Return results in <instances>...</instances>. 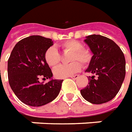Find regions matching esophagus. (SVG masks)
Wrapping results in <instances>:
<instances>
[{
	"label": "esophagus",
	"mask_w": 132,
	"mask_h": 132,
	"mask_svg": "<svg viewBox=\"0 0 132 132\" xmlns=\"http://www.w3.org/2000/svg\"><path fill=\"white\" fill-rule=\"evenodd\" d=\"M79 77V75H74V76H70V78L73 79H77Z\"/></svg>",
	"instance_id": "1"
}]
</instances>
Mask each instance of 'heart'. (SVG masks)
Masks as SVG:
<instances>
[{
	"label": "heart",
	"instance_id": "heart-1",
	"mask_svg": "<svg viewBox=\"0 0 132 132\" xmlns=\"http://www.w3.org/2000/svg\"><path fill=\"white\" fill-rule=\"evenodd\" d=\"M63 53H70L68 56V64L59 66L53 71L54 76L58 79H64L79 72L81 68L80 62L84 65L90 62L92 53L87 48H83L81 43L77 40H68L59 45ZM46 63L51 68H56L61 61V56L53 47L48 48L44 54Z\"/></svg>",
	"mask_w": 132,
	"mask_h": 132
}]
</instances>
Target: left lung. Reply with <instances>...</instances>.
<instances>
[{"instance_id": "obj_1", "label": "left lung", "mask_w": 132, "mask_h": 132, "mask_svg": "<svg viewBox=\"0 0 132 132\" xmlns=\"http://www.w3.org/2000/svg\"><path fill=\"white\" fill-rule=\"evenodd\" d=\"M84 42L93 53L86 72L93 76L89 77L88 85L81 89V94L92 104L106 103L115 97L123 82L124 54L113 40L101 35L87 36Z\"/></svg>"}]
</instances>
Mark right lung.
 <instances>
[{
	"label": "right lung",
	"mask_w": 132,
	"mask_h": 132,
	"mask_svg": "<svg viewBox=\"0 0 132 132\" xmlns=\"http://www.w3.org/2000/svg\"><path fill=\"white\" fill-rule=\"evenodd\" d=\"M53 45L51 39L34 35L21 39L8 60V79L18 99L31 106H40L57 97L63 80L51 79L53 73L44 54ZM51 79L47 83L39 79Z\"/></svg>",
	"instance_id": "add662e5"
}]
</instances>
